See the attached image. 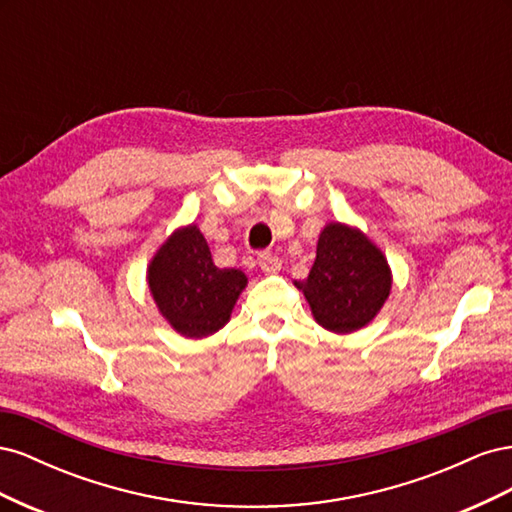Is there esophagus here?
<instances>
[{
	"mask_svg": "<svg viewBox=\"0 0 512 512\" xmlns=\"http://www.w3.org/2000/svg\"><path fill=\"white\" fill-rule=\"evenodd\" d=\"M258 267L265 275H273V273L282 269V260L273 256V254H269V252H265V254L258 256Z\"/></svg>",
	"mask_w": 512,
	"mask_h": 512,
	"instance_id": "34e87169",
	"label": "esophagus"
}]
</instances>
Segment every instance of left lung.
Masks as SVG:
<instances>
[{
    "instance_id": "obj_1",
    "label": "left lung",
    "mask_w": 512,
    "mask_h": 512,
    "mask_svg": "<svg viewBox=\"0 0 512 512\" xmlns=\"http://www.w3.org/2000/svg\"><path fill=\"white\" fill-rule=\"evenodd\" d=\"M294 286L322 329L348 335L380 314L393 288V271L361 228L329 222L320 230L312 271Z\"/></svg>"
}]
</instances>
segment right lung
<instances>
[{"mask_svg":"<svg viewBox=\"0 0 512 512\" xmlns=\"http://www.w3.org/2000/svg\"><path fill=\"white\" fill-rule=\"evenodd\" d=\"M147 286L170 329L188 339L218 333L230 320L247 275L213 265L207 239L196 224L175 228L151 256Z\"/></svg>","mask_w":512,"mask_h":512,"instance_id":"obj_1","label":"right lung"}]
</instances>
